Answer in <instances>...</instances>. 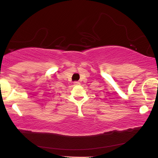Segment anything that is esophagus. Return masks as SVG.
<instances>
[{"instance_id":"34e87169","label":"esophagus","mask_w":158,"mask_h":158,"mask_svg":"<svg viewBox=\"0 0 158 158\" xmlns=\"http://www.w3.org/2000/svg\"><path fill=\"white\" fill-rule=\"evenodd\" d=\"M74 85H79L80 83H79V81H74Z\"/></svg>"}]
</instances>
